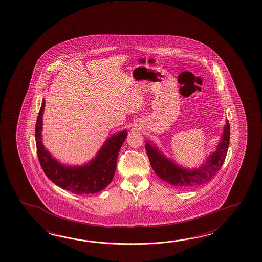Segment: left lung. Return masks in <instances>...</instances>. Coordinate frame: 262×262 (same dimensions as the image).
<instances>
[{"label": "left lung", "mask_w": 262, "mask_h": 262, "mask_svg": "<svg viewBox=\"0 0 262 262\" xmlns=\"http://www.w3.org/2000/svg\"><path fill=\"white\" fill-rule=\"evenodd\" d=\"M230 138L229 123L226 121L220 142L205 163L198 168L188 169L182 167L173 160L166 157L156 145L148 141L145 142V150L149 159L152 168L159 178L169 184L181 188H193L210 181L223 165L227 156Z\"/></svg>", "instance_id": "left-lung-1"}]
</instances>
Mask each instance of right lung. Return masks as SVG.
<instances>
[{
    "mask_svg": "<svg viewBox=\"0 0 262 262\" xmlns=\"http://www.w3.org/2000/svg\"><path fill=\"white\" fill-rule=\"evenodd\" d=\"M44 109L45 99L42 100L35 125V144L41 167L47 177L57 186L75 194H92L104 190L114 178L117 156L127 137V130L118 132L106 140L89 163L80 166L66 165L54 159L42 143Z\"/></svg>",
    "mask_w": 262,
    "mask_h": 262,
    "instance_id": "1",
    "label": "right lung"
}]
</instances>
